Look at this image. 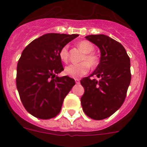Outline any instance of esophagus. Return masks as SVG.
I'll use <instances>...</instances> for the list:
<instances>
[{
    "mask_svg": "<svg viewBox=\"0 0 147 147\" xmlns=\"http://www.w3.org/2000/svg\"><path fill=\"white\" fill-rule=\"evenodd\" d=\"M75 82H76V84H80V80L79 79H75Z\"/></svg>",
    "mask_w": 147,
    "mask_h": 147,
    "instance_id": "1",
    "label": "esophagus"
}]
</instances>
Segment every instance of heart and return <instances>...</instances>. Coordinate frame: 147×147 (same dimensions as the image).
<instances>
[{
  "instance_id": "heart-1",
  "label": "heart",
  "mask_w": 147,
  "mask_h": 147,
  "mask_svg": "<svg viewBox=\"0 0 147 147\" xmlns=\"http://www.w3.org/2000/svg\"><path fill=\"white\" fill-rule=\"evenodd\" d=\"M78 47L85 53L82 58L83 62L77 64H71L67 66L65 69V74L72 78H80L86 74L90 70V65L91 67H96L98 63L97 56L93 53L94 45L88 40H82L78 42ZM59 58L64 62H67L69 58L68 46L65 45L60 49L59 53Z\"/></svg>"
}]
</instances>
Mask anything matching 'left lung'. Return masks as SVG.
Returning <instances> with one entry per match:
<instances>
[{"instance_id":"left-lung-1","label":"left lung","mask_w":147,"mask_h":147,"mask_svg":"<svg viewBox=\"0 0 147 147\" xmlns=\"http://www.w3.org/2000/svg\"><path fill=\"white\" fill-rule=\"evenodd\" d=\"M85 38L99 48L101 57L93 74L80 81L85 88L82 107L88 117L102 120L124 103L131 81L130 59L124 46L108 36L92 34ZM93 76L99 80H91Z\"/></svg>"}]
</instances>
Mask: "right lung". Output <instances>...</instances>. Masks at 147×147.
<instances>
[{"label":"right lung","instance_id":"obj_1","mask_svg":"<svg viewBox=\"0 0 147 147\" xmlns=\"http://www.w3.org/2000/svg\"><path fill=\"white\" fill-rule=\"evenodd\" d=\"M78 36L45 34L23 51L17 66V88L23 105L34 117L49 119L57 116L75 85L72 78L57 74L64 70L59 51Z\"/></svg>","mask_w":147,"mask_h":147}]
</instances>
